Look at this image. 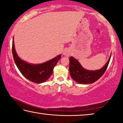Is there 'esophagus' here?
I'll use <instances>...</instances> for the list:
<instances>
[{
    "mask_svg": "<svg viewBox=\"0 0 123 123\" xmlns=\"http://www.w3.org/2000/svg\"><path fill=\"white\" fill-rule=\"evenodd\" d=\"M63 55L67 56V57L70 55V53L68 52V51H67V50H66V51H64L63 52Z\"/></svg>",
    "mask_w": 123,
    "mask_h": 123,
    "instance_id": "esophagus-1",
    "label": "esophagus"
}]
</instances>
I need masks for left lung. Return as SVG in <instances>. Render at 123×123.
I'll list each match as a JSON object with an SVG mask.
<instances>
[{
    "mask_svg": "<svg viewBox=\"0 0 123 123\" xmlns=\"http://www.w3.org/2000/svg\"><path fill=\"white\" fill-rule=\"evenodd\" d=\"M111 55L102 68L96 71H88L84 68L77 60L69 57V73L71 78L76 82L82 84H88L95 82L102 77L106 71L110 62Z\"/></svg>",
    "mask_w": 123,
    "mask_h": 123,
    "instance_id": "1",
    "label": "left lung"
}]
</instances>
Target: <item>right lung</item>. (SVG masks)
<instances>
[{
    "label": "right lung",
    "instance_id": "right-lung-1",
    "mask_svg": "<svg viewBox=\"0 0 123 123\" xmlns=\"http://www.w3.org/2000/svg\"><path fill=\"white\" fill-rule=\"evenodd\" d=\"M14 47L13 38L12 52L15 64L25 77L32 82L38 84L44 83L49 78L55 66L61 57V55H59L44 63L32 65L21 60L17 55Z\"/></svg>",
    "mask_w": 123,
    "mask_h": 123
}]
</instances>
